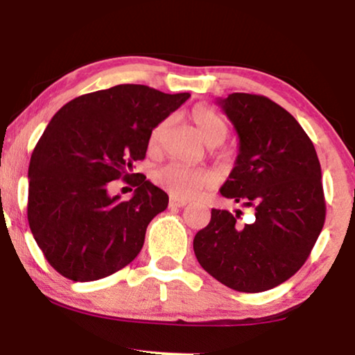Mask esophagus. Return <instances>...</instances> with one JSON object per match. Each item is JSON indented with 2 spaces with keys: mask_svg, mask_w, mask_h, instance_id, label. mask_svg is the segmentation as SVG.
Listing matches in <instances>:
<instances>
[{
  "mask_svg": "<svg viewBox=\"0 0 355 355\" xmlns=\"http://www.w3.org/2000/svg\"><path fill=\"white\" fill-rule=\"evenodd\" d=\"M189 200H185V198H175V197H170V207H185Z\"/></svg>",
  "mask_w": 355,
  "mask_h": 355,
  "instance_id": "obj_1",
  "label": "esophagus"
}]
</instances>
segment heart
Segmentation results:
<instances>
[{
	"mask_svg": "<svg viewBox=\"0 0 355 355\" xmlns=\"http://www.w3.org/2000/svg\"><path fill=\"white\" fill-rule=\"evenodd\" d=\"M190 121L195 132L207 146H218L229 135V123L214 108L198 105L190 112ZM166 121L152 130L148 138L150 152L157 153L164 144ZM157 182L175 198H191L211 182L209 172L200 168H185L178 165H166L157 173Z\"/></svg>",
	"mask_w": 355,
	"mask_h": 355,
	"instance_id": "b5f03b06",
	"label": "heart"
}]
</instances>
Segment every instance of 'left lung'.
I'll use <instances>...</instances> for the list:
<instances>
[{"label":"left lung","mask_w":355,"mask_h":355,"mask_svg":"<svg viewBox=\"0 0 355 355\" xmlns=\"http://www.w3.org/2000/svg\"><path fill=\"white\" fill-rule=\"evenodd\" d=\"M217 105L239 135L235 166L220 193L254 210H211L197 232L198 263L227 287L263 292L291 279L304 266L325 220L319 158L311 138L287 110L267 96L232 93Z\"/></svg>","instance_id":"obj_1"}]
</instances>
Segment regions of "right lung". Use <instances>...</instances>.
I'll return each instance as SVG.
<instances>
[{"mask_svg": "<svg viewBox=\"0 0 355 355\" xmlns=\"http://www.w3.org/2000/svg\"><path fill=\"white\" fill-rule=\"evenodd\" d=\"M190 93L116 85L61 107L36 144L28 178V223L50 266L75 282L103 279L140 254L155 215L168 195L132 173L144 160L152 130ZM123 176L137 189L130 201L107 195Z\"/></svg>", "mask_w": 355, "mask_h": 355, "instance_id": "obj_1", "label": "right lung"}]
</instances>
